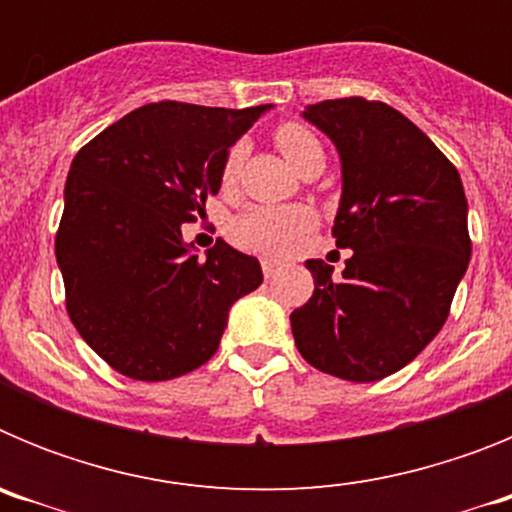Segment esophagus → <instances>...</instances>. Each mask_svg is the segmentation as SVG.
Segmentation results:
<instances>
[{
  "label": "esophagus",
  "mask_w": 512,
  "mask_h": 512,
  "mask_svg": "<svg viewBox=\"0 0 512 512\" xmlns=\"http://www.w3.org/2000/svg\"><path fill=\"white\" fill-rule=\"evenodd\" d=\"M261 269H264V277H266V279H271V277H274V274H277L279 264H277V261L264 259V261H261Z\"/></svg>",
  "instance_id": "obj_1"
}]
</instances>
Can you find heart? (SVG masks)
Masks as SVG:
<instances>
[{"label":"heart","mask_w":512,"mask_h":512,"mask_svg":"<svg viewBox=\"0 0 512 512\" xmlns=\"http://www.w3.org/2000/svg\"><path fill=\"white\" fill-rule=\"evenodd\" d=\"M274 140H277V148L295 171L310 158H323L320 140L297 122L279 125ZM243 158H246V146L235 143L228 156H225L223 169H220V182H223L225 189L233 187L235 179H238ZM312 225H315V215L307 207L256 205L235 217L230 223V235H233V241L238 246L248 248V251L264 253V256H287L305 241V235L310 233Z\"/></svg>","instance_id":"heart-1"}]
</instances>
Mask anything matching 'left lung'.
Masks as SVG:
<instances>
[{
    "mask_svg": "<svg viewBox=\"0 0 512 512\" xmlns=\"http://www.w3.org/2000/svg\"><path fill=\"white\" fill-rule=\"evenodd\" d=\"M341 158L333 279L305 261L312 297L289 315L302 359L348 382L400 372L436 338L472 259L461 176L433 140L384 102L328 99L302 110Z\"/></svg>",
    "mask_w": 512,
    "mask_h": 512,
    "instance_id": "1",
    "label": "left lung"
}]
</instances>
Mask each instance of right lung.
Here are the masks:
<instances>
[{
	"label": "right lung",
	"instance_id": "right-lung-1",
	"mask_svg": "<svg viewBox=\"0 0 512 512\" xmlns=\"http://www.w3.org/2000/svg\"><path fill=\"white\" fill-rule=\"evenodd\" d=\"M269 110L146 104L71 161L56 235L66 307L125 377L164 382L210 361L230 307L264 282L259 259L223 238L197 256L182 225L205 212L228 151Z\"/></svg>",
	"mask_w": 512,
	"mask_h": 512
}]
</instances>
